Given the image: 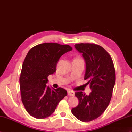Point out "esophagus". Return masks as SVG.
<instances>
[{
  "label": "esophagus",
  "mask_w": 132,
  "mask_h": 132,
  "mask_svg": "<svg viewBox=\"0 0 132 132\" xmlns=\"http://www.w3.org/2000/svg\"><path fill=\"white\" fill-rule=\"evenodd\" d=\"M67 94H68L69 96H75V92L73 91H69L68 92H67Z\"/></svg>",
  "instance_id": "1"
}]
</instances>
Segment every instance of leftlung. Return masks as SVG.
<instances>
[{
    "instance_id": "obj_1",
    "label": "left lung",
    "mask_w": 132,
    "mask_h": 132,
    "mask_svg": "<svg viewBox=\"0 0 132 132\" xmlns=\"http://www.w3.org/2000/svg\"><path fill=\"white\" fill-rule=\"evenodd\" d=\"M74 46L82 54L86 66L84 79L92 92L89 96L82 92L75 93L79 105L71 112L78 120L89 122L98 118L108 108L115 83V70L111 56L101 46L90 43Z\"/></svg>"
}]
</instances>
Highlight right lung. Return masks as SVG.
<instances>
[{
	"label": "right lung",
	"mask_w": 132,
	"mask_h": 132,
	"mask_svg": "<svg viewBox=\"0 0 132 132\" xmlns=\"http://www.w3.org/2000/svg\"><path fill=\"white\" fill-rule=\"evenodd\" d=\"M72 48L69 45L46 43L35 46L27 53L20 78L21 99L26 111L34 118L51 116L58 104L66 96L62 88L47 85L48 76L56 71L60 57Z\"/></svg>",
	"instance_id": "1"
}]
</instances>
